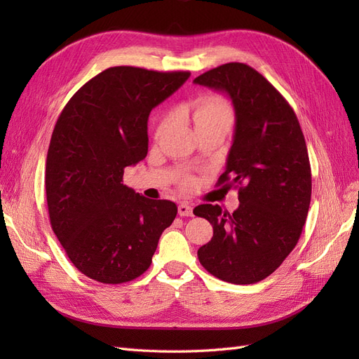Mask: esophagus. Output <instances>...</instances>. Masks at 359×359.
<instances>
[{
  "instance_id": "obj_1",
  "label": "esophagus",
  "mask_w": 359,
  "mask_h": 359,
  "mask_svg": "<svg viewBox=\"0 0 359 359\" xmlns=\"http://www.w3.org/2000/svg\"><path fill=\"white\" fill-rule=\"evenodd\" d=\"M178 214L181 217H189V215H193V208L189 205V203H180L178 205Z\"/></svg>"
}]
</instances>
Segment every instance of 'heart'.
I'll list each match as a JSON object with an SVG mask.
<instances>
[{"label":"heart","mask_w":359,"mask_h":359,"mask_svg":"<svg viewBox=\"0 0 359 359\" xmlns=\"http://www.w3.org/2000/svg\"><path fill=\"white\" fill-rule=\"evenodd\" d=\"M189 112L191 115V121L194 124V128H196L198 135L212 132L227 135L231 132V128L235 123V112L231 102L219 94H206L199 97L198 100H194L190 104ZM173 118H175L173 112L161 116L156 128V140H158L165 135L166 130L173 123ZM194 184H196V181L191 177H186L181 180V186L186 190L193 189Z\"/></svg>","instance_id":"1"}]
</instances>
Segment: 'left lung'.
I'll list each match as a JSON object with an SVG mask.
<instances>
[{
    "mask_svg": "<svg viewBox=\"0 0 359 359\" xmlns=\"http://www.w3.org/2000/svg\"><path fill=\"white\" fill-rule=\"evenodd\" d=\"M224 91L235 109V135L219 186L238 187L240 206L193 210L212 224L198 250L202 266L233 285L266 278L295 248L311 199L306 139L290 104L262 74L244 62H227L194 79Z\"/></svg>",
    "mask_w": 359,
    "mask_h": 359,
    "instance_id": "8db88e82",
    "label": "left lung"
}]
</instances>
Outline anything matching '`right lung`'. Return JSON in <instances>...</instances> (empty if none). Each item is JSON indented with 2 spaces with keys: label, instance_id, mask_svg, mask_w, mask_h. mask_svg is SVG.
I'll return each instance as SVG.
<instances>
[{
  "label": "right lung",
  "instance_id": "add662e5",
  "mask_svg": "<svg viewBox=\"0 0 359 359\" xmlns=\"http://www.w3.org/2000/svg\"><path fill=\"white\" fill-rule=\"evenodd\" d=\"M190 72L106 69L74 93L52 132L46 199L53 233L82 274L127 283L151 265L177 205L140 196L124 169L148 153V116Z\"/></svg>",
  "mask_w": 359,
  "mask_h": 359
}]
</instances>
